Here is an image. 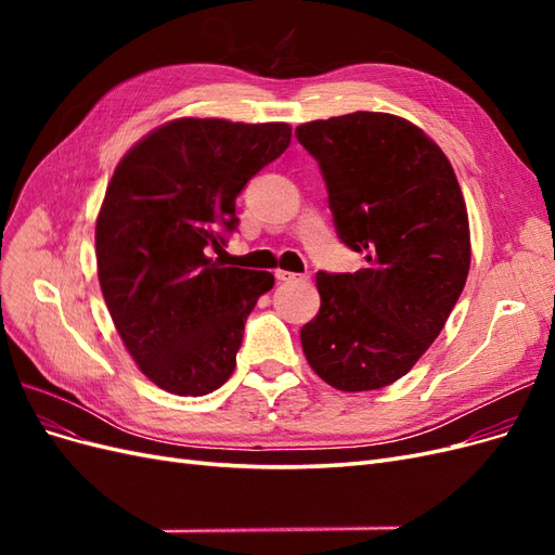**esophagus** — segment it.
Here are the masks:
<instances>
[{"instance_id": "obj_1", "label": "esophagus", "mask_w": 555, "mask_h": 555, "mask_svg": "<svg viewBox=\"0 0 555 555\" xmlns=\"http://www.w3.org/2000/svg\"><path fill=\"white\" fill-rule=\"evenodd\" d=\"M275 278L280 282H294V280H304V275H296L292 271H275Z\"/></svg>"}]
</instances>
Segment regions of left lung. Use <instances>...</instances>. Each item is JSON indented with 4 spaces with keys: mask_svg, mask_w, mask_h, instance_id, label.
<instances>
[{
    "mask_svg": "<svg viewBox=\"0 0 555 555\" xmlns=\"http://www.w3.org/2000/svg\"><path fill=\"white\" fill-rule=\"evenodd\" d=\"M322 166L335 229L357 273H317L319 312L300 328L312 371L345 393L412 371L465 287L469 222L447 155L391 113L357 111L296 127Z\"/></svg>",
    "mask_w": 555,
    "mask_h": 555,
    "instance_id": "obj_1",
    "label": "left lung"
}]
</instances>
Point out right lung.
<instances>
[{
  "label": "right lung",
  "instance_id": "add662e5",
  "mask_svg": "<svg viewBox=\"0 0 555 555\" xmlns=\"http://www.w3.org/2000/svg\"><path fill=\"white\" fill-rule=\"evenodd\" d=\"M287 122L178 117L115 166L96 215V275L113 324L159 389L206 396L231 377L245 319L273 273L222 266L236 196L289 147Z\"/></svg>",
  "mask_w": 555,
  "mask_h": 555
}]
</instances>
